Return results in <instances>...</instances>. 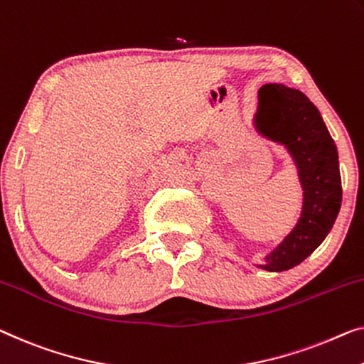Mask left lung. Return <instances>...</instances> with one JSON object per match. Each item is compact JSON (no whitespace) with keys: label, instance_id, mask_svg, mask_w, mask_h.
<instances>
[{"label":"left lung","instance_id":"1","mask_svg":"<svg viewBox=\"0 0 364 364\" xmlns=\"http://www.w3.org/2000/svg\"><path fill=\"white\" fill-rule=\"evenodd\" d=\"M258 134L283 145L297 168L302 210L289 234L258 268L286 271L302 263L332 230L341 205L338 151L321 112L299 90L263 85L253 116Z\"/></svg>","mask_w":364,"mask_h":364}]
</instances>
